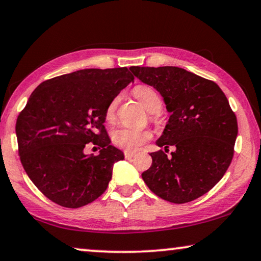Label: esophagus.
Masks as SVG:
<instances>
[{"instance_id": "obj_1", "label": "esophagus", "mask_w": 261, "mask_h": 261, "mask_svg": "<svg viewBox=\"0 0 261 261\" xmlns=\"http://www.w3.org/2000/svg\"><path fill=\"white\" fill-rule=\"evenodd\" d=\"M135 154H137L135 152H130V150H124V158H126V159L133 158Z\"/></svg>"}]
</instances>
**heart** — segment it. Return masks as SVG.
Listing matches in <instances>:
<instances>
[{
  "label": "heart",
  "mask_w": 261,
  "mask_h": 261,
  "mask_svg": "<svg viewBox=\"0 0 261 261\" xmlns=\"http://www.w3.org/2000/svg\"><path fill=\"white\" fill-rule=\"evenodd\" d=\"M134 96L143 105L149 113H158L162 108V101L153 87L146 85H139L133 89ZM120 102V95L112 99L106 108L105 116L108 121H113L115 119L116 109ZM150 133L148 130H139L128 127H120L112 133V141L120 148L126 150H134L142 145L143 142L150 139Z\"/></svg>",
  "instance_id": "1"
}]
</instances>
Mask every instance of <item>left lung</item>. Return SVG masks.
I'll use <instances>...</instances> for the list:
<instances>
[{"instance_id":"1","label":"left lung","mask_w":261,"mask_h":261,"mask_svg":"<svg viewBox=\"0 0 261 261\" xmlns=\"http://www.w3.org/2000/svg\"><path fill=\"white\" fill-rule=\"evenodd\" d=\"M143 84L164 97L169 119L159 147L176 148L150 153L152 166L142 179L154 194L185 203L206 194L231 164L238 135L237 116L215 82L179 67H130Z\"/></svg>"}]
</instances>
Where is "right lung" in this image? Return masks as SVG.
I'll return each mask as SVG.
<instances>
[{
	"instance_id": "right-lung-1",
	"label": "right lung",
	"mask_w": 261,
	"mask_h": 261,
	"mask_svg": "<svg viewBox=\"0 0 261 261\" xmlns=\"http://www.w3.org/2000/svg\"><path fill=\"white\" fill-rule=\"evenodd\" d=\"M134 81L126 67L82 69L56 76L32 93L16 121L18 153L25 173L49 200L79 208L99 198L123 160L103 126L112 99ZM99 144L97 156L84 153Z\"/></svg>"
}]
</instances>
